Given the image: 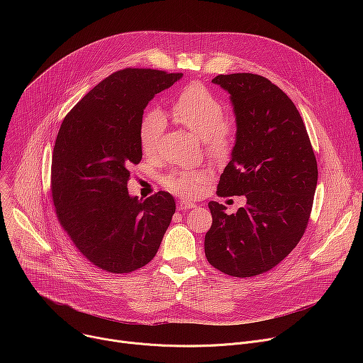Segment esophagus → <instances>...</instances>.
<instances>
[{"mask_svg": "<svg viewBox=\"0 0 363 363\" xmlns=\"http://www.w3.org/2000/svg\"><path fill=\"white\" fill-rule=\"evenodd\" d=\"M195 206H196V202H194V201H189V199H179L178 201V210H181V211L195 208Z\"/></svg>", "mask_w": 363, "mask_h": 363, "instance_id": "1", "label": "esophagus"}]
</instances>
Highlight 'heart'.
I'll use <instances>...</instances> for the list:
<instances>
[{
	"label": "heart",
	"mask_w": 363,
	"mask_h": 363,
	"mask_svg": "<svg viewBox=\"0 0 363 363\" xmlns=\"http://www.w3.org/2000/svg\"><path fill=\"white\" fill-rule=\"evenodd\" d=\"M171 118L175 123L202 139L206 150L214 157H224L228 153L234 126L224 119V105L205 86L192 83L184 87L174 99ZM167 121L160 109H149L139 123V145L145 155H152L165 130ZM205 174L202 171H174L164 184L165 186L182 196L198 194Z\"/></svg>",
	"instance_id": "obj_1"
}]
</instances>
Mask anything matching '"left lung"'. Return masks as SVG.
Here are the masks:
<instances>
[{
	"instance_id": "8db88e82",
	"label": "left lung",
	"mask_w": 363,
	"mask_h": 363,
	"mask_svg": "<svg viewBox=\"0 0 363 363\" xmlns=\"http://www.w3.org/2000/svg\"><path fill=\"white\" fill-rule=\"evenodd\" d=\"M213 83L230 93L237 122L217 195H244L247 203L231 216L225 205L208 203L205 257L224 274L252 277L276 267L303 237L318 162L303 119L280 87L252 73L220 74Z\"/></svg>"
}]
</instances>
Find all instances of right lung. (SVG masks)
<instances>
[{
	"label": "right lung",
	"instance_id": "add662e5",
	"mask_svg": "<svg viewBox=\"0 0 363 363\" xmlns=\"http://www.w3.org/2000/svg\"><path fill=\"white\" fill-rule=\"evenodd\" d=\"M182 73L123 69L94 86L66 115L51 160V196L60 225L96 267L115 274L146 266L175 213L171 194L130 196L142 160L139 123L155 94Z\"/></svg>",
	"mask_w": 363,
	"mask_h": 363
}]
</instances>
